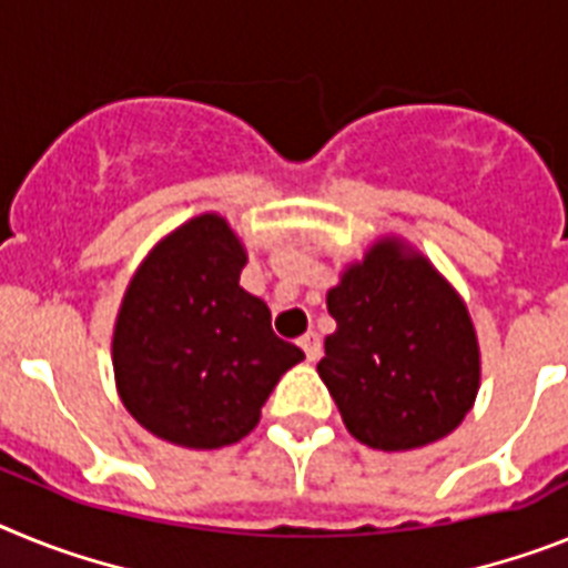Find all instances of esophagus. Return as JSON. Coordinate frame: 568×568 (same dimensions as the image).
<instances>
[{
  "mask_svg": "<svg viewBox=\"0 0 568 568\" xmlns=\"http://www.w3.org/2000/svg\"><path fill=\"white\" fill-rule=\"evenodd\" d=\"M300 348L305 352V357L312 359H320V354H323V345H320V337L314 332H305L303 337H300Z\"/></svg>",
  "mask_w": 568,
  "mask_h": 568,
  "instance_id": "esophagus-1",
  "label": "esophagus"
}]
</instances>
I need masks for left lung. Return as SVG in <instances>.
<instances>
[{
	"label": "left lung",
	"instance_id": "8db88e82",
	"mask_svg": "<svg viewBox=\"0 0 568 568\" xmlns=\"http://www.w3.org/2000/svg\"><path fill=\"white\" fill-rule=\"evenodd\" d=\"M337 320L317 363L363 446L412 452L443 440L480 392V343L466 300L403 236H377L325 294Z\"/></svg>",
	"mask_w": 568,
	"mask_h": 568
}]
</instances>
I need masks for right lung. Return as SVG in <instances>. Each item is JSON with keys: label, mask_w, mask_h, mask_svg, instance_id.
<instances>
[{"label": "right lung", "mask_w": 568, "mask_h": 568, "mask_svg": "<svg viewBox=\"0 0 568 568\" xmlns=\"http://www.w3.org/2000/svg\"><path fill=\"white\" fill-rule=\"evenodd\" d=\"M245 263L229 220L205 211L162 236L128 283L113 379L128 414L160 440L196 452L243 440L280 377L305 357L240 285Z\"/></svg>", "instance_id": "1"}]
</instances>
